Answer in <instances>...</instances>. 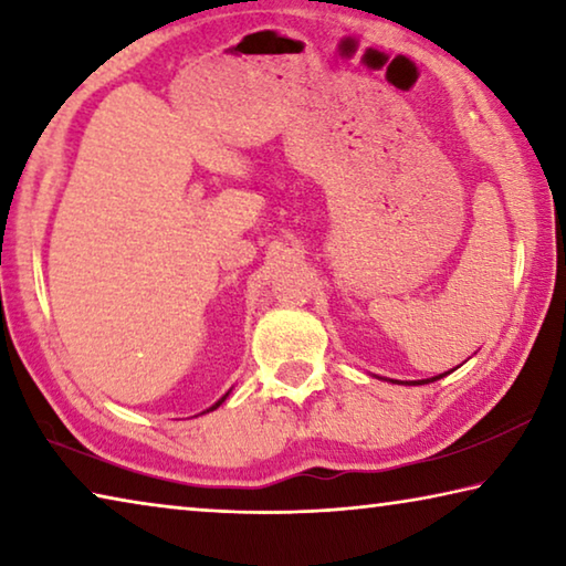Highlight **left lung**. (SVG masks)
Wrapping results in <instances>:
<instances>
[{"label": "left lung", "instance_id": "8db88e82", "mask_svg": "<svg viewBox=\"0 0 566 566\" xmlns=\"http://www.w3.org/2000/svg\"><path fill=\"white\" fill-rule=\"evenodd\" d=\"M444 375H439V377H432V379H419V381H407V385H429V381H437V379H442Z\"/></svg>", "mask_w": 566, "mask_h": 566}]
</instances>
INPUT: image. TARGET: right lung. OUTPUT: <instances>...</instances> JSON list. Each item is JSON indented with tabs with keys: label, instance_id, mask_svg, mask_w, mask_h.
<instances>
[{
	"label": "right lung",
	"instance_id": "right-lung-1",
	"mask_svg": "<svg viewBox=\"0 0 566 566\" xmlns=\"http://www.w3.org/2000/svg\"><path fill=\"white\" fill-rule=\"evenodd\" d=\"M227 395H229V391H227ZM227 395H224V397H222V399H219V401H217V405H214V407H209V409H217V407H219V405H222V401H224V399H227ZM209 409H207V411H209Z\"/></svg>",
	"mask_w": 566,
	"mask_h": 566
}]
</instances>
